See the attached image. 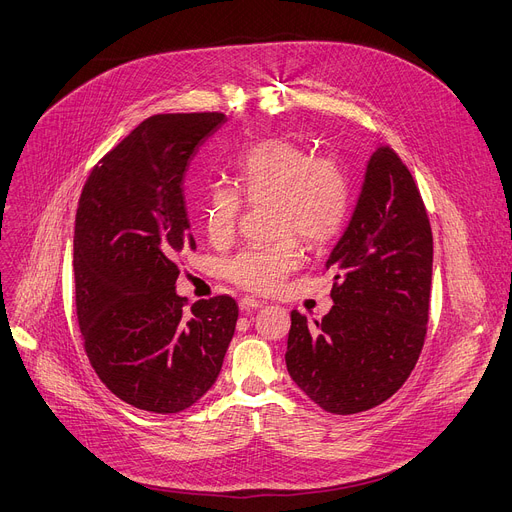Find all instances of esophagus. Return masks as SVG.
I'll return each mask as SVG.
<instances>
[{"label":"esophagus","mask_w":512,"mask_h":512,"mask_svg":"<svg viewBox=\"0 0 512 512\" xmlns=\"http://www.w3.org/2000/svg\"><path fill=\"white\" fill-rule=\"evenodd\" d=\"M239 306H241V310H245V312H249V310H257V308H263L265 306V302L263 300H257V298H243L241 302H239Z\"/></svg>","instance_id":"obj_1"}]
</instances>
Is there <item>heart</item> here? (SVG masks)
Wrapping results in <instances>:
<instances>
[{"label": "heart", "mask_w": 512, "mask_h": 512, "mask_svg": "<svg viewBox=\"0 0 512 512\" xmlns=\"http://www.w3.org/2000/svg\"><path fill=\"white\" fill-rule=\"evenodd\" d=\"M232 188L214 183L206 190L200 222L212 245L235 237L243 200L249 206L271 204V245L247 247L222 263L232 284L267 294L282 286L300 263L297 235L310 247L339 237L351 210V181L345 167L286 138H267L241 153L232 165Z\"/></svg>", "instance_id": "1"}]
</instances>
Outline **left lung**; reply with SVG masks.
Instances as JSON below:
<instances>
[{"mask_svg": "<svg viewBox=\"0 0 512 512\" xmlns=\"http://www.w3.org/2000/svg\"><path fill=\"white\" fill-rule=\"evenodd\" d=\"M333 308L292 310L286 365L298 388L333 414L388 400L421 355L431 298L433 235L408 167L390 149L369 157L351 220L331 251Z\"/></svg>", "mask_w": 512, "mask_h": 512, "instance_id": "1", "label": "left lung"}]
</instances>
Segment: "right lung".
Segmentation results:
<instances>
[{"mask_svg": "<svg viewBox=\"0 0 512 512\" xmlns=\"http://www.w3.org/2000/svg\"><path fill=\"white\" fill-rule=\"evenodd\" d=\"M226 116L157 114L89 173L73 235L75 308L91 367L126 404L173 414L216 382L235 335L230 296L185 312L177 257L194 249L183 179Z\"/></svg>", "mask_w": 512, "mask_h": 512, "instance_id": "1", "label": "right lung"}]
</instances>
